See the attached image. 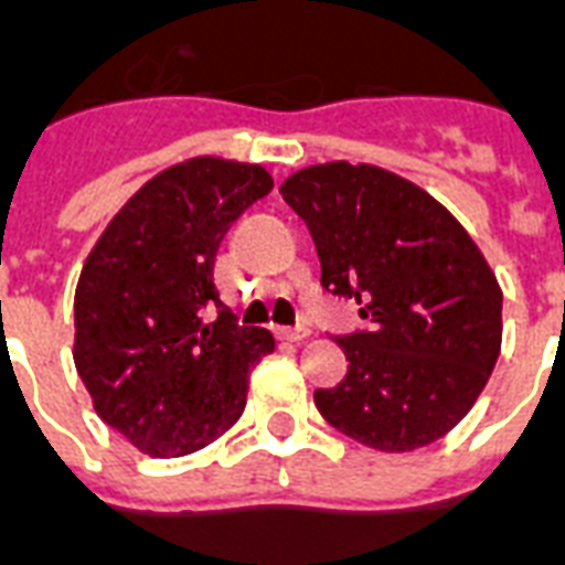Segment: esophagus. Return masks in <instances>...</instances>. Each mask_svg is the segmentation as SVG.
I'll return each instance as SVG.
<instances>
[{"label": "esophagus", "instance_id": "1", "mask_svg": "<svg viewBox=\"0 0 565 565\" xmlns=\"http://www.w3.org/2000/svg\"><path fill=\"white\" fill-rule=\"evenodd\" d=\"M279 337L286 339V342H303L309 337L307 324H298V328H279Z\"/></svg>", "mask_w": 565, "mask_h": 565}]
</instances>
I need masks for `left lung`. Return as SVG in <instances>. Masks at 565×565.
Returning a JSON list of instances; mask_svg holds the SVG:
<instances>
[{
    "label": "left lung",
    "instance_id": "left-lung-1",
    "mask_svg": "<svg viewBox=\"0 0 565 565\" xmlns=\"http://www.w3.org/2000/svg\"><path fill=\"white\" fill-rule=\"evenodd\" d=\"M279 193L321 258V286L354 298L369 328L339 337L348 375L316 390L330 426L408 452L465 419L503 337V291L459 220L423 186L345 160L307 167Z\"/></svg>",
    "mask_w": 565,
    "mask_h": 565
}]
</instances>
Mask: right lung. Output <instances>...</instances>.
I'll list each match as a JSON object with an SVG mask.
<instances>
[{
    "label": "right lung",
    "mask_w": 565,
    "mask_h": 565,
    "mask_svg": "<svg viewBox=\"0 0 565 565\" xmlns=\"http://www.w3.org/2000/svg\"><path fill=\"white\" fill-rule=\"evenodd\" d=\"M258 163L193 157L127 199L88 253L74 298V363L97 417L154 459L235 426L249 372L277 342L241 328L214 282L228 226L270 193Z\"/></svg>",
    "instance_id": "add662e5"
}]
</instances>
